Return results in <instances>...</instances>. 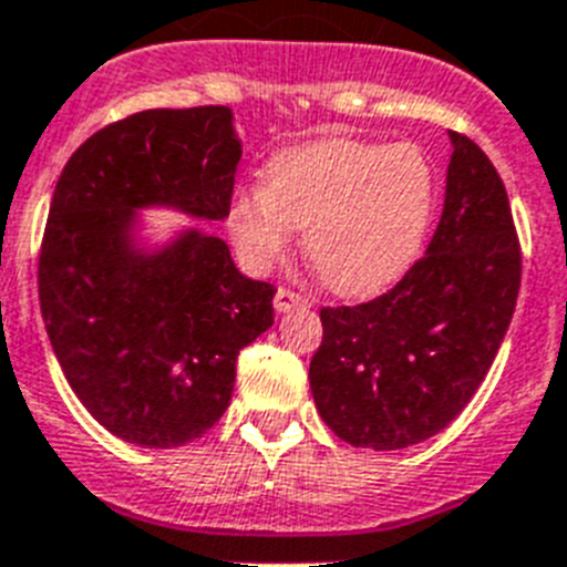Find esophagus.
Segmentation results:
<instances>
[{"label":"esophagus","mask_w":567,"mask_h":567,"mask_svg":"<svg viewBox=\"0 0 567 567\" xmlns=\"http://www.w3.org/2000/svg\"><path fill=\"white\" fill-rule=\"evenodd\" d=\"M274 308L279 313L302 311V308H311V299L302 297V293H297V291H291V288H279L274 297Z\"/></svg>","instance_id":"1"}]
</instances>
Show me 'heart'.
<instances>
[{
  "instance_id": "1",
  "label": "heart",
  "mask_w": 567,
  "mask_h": 567,
  "mask_svg": "<svg viewBox=\"0 0 567 567\" xmlns=\"http://www.w3.org/2000/svg\"><path fill=\"white\" fill-rule=\"evenodd\" d=\"M268 184L230 195L227 230L247 268L282 259L293 230L328 291L372 297L415 265L437 204V175L415 144L320 137L276 152Z\"/></svg>"
}]
</instances>
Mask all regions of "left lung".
<instances>
[{
    "label": "left lung",
    "mask_w": 567,
    "mask_h": 567,
    "mask_svg": "<svg viewBox=\"0 0 567 567\" xmlns=\"http://www.w3.org/2000/svg\"><path fill=\"white\" fill-rule=\"evenodd\" d=\"M450 141L426 256L383 297L320 311L308 380L320 417L351 446L389 453L437 435L482 386L511 326L522 254L507 189L470 137Z\"/></svg>",
    "instance_id": "8db88e82"
}]
</instances>
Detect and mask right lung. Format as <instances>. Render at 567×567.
I'll return each instance as SVG.
<instances>
[{"label":"right lung","instance_id":"1","mask_svg":"<svg viewBox=\"0 0 567 567\" xmlns=\"http://www.w3.org/2000/svg\"><path fill=\"white\" fill-rule=\"evenodd\" d=\"M241 141L227 106L150 109L65 164L40 250L51 349L89 415L152 450L202 437L230 406L236 357L274 326V293L230 247L184 227L146 241L137 210L227 218Z\"/></svg>","mask_w":567,"mask_h":567}]
</instances>
